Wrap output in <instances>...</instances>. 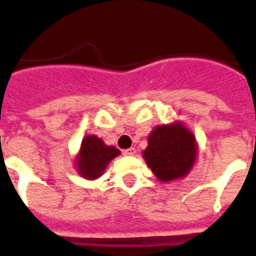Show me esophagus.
<instances>
[{
  "label": "esophagus",
  "mask_w": 256,
  "mask_h": 256,
  "mask_svg": "<svg viewBox=\"0 0 256 256\" xmlns=\"http://www.w3.org/2000/svg\"><path fill=\"white\" fill-rule=\"evenodd\" d=\"M136 154V148H126L124 150V156H134Z\"/></svg>",
  "instance_id": "34e87169"
}]
</instances>
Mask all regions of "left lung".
I'll list each match as a JSON object with an SVG mask.
<instances>
[{
    "mask_svg": "<svg viewBox=\"0 0 256 256\" xmlns=\"http://www.w3.org/2000/svg\"><path fill=\"white\" fill-rule=\"evenodd\" d=\"M144 158L160 182L183 178L196 158L194 134L180 122L156 126L148 136Z\"/></svg>",
    "mask_w": 256,
    "mask_h": 256,
    "instance_id": "left-lung-1",
    "label": "left lung"
}]
</instances>
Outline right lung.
Returning a JSON list of instances; mask_svg holds the SVG:
<instances>
[{
    "mask_svg": "<svg viewBox=\"0 0 256 256\" xmlns=\"http://www.w3.org/2000/svg\"><path fill=\"white\" fill-rule=\"evenodd\" d=\"M120 154L118 148L104 144L96 136H88L82 140L80 154L76 158V168L81 176L92 180L100 178L110 160Z\"/></svg>",
    "mask_w": 256,
    "mask_h": 256,
    "instance_id": "right-lung-1",
    "label": "right lung"
}]
</instances>
